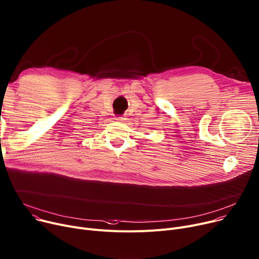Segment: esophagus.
<instances>
[{
    "mask_svg": "<svg viewBox=\"0 0 259 259\" xmlns=\"http://www.w3.org/2000/svg\"><path fill=\"white\" fill-rule=\"evenodd\" d=\"M116 120H118V121H124L125 118L124 117H116Z\"/></svg>",
    "mask_w": 259,
    "mask_h": 259,
    "instance_id": "34e87169",
    "label": "esophagus"
}]
</instances>
